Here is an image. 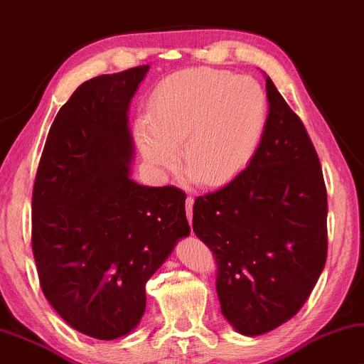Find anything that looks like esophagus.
<instances>
[{"mask_svg": "<svg viewBox=\"0 0 364 364\" xmlns=\"http://www.w3.org/2000/svg\"><path fill=\"white\" fill-rule=\"evenodd\" d=\"M193 203H194V199L191 196H188L186 198V215H188L189 225L193 224Z\"/></svg>", "mask_w": 364, "mask_h": 364, "instance_id": "esophagus-1", "label": "esophagus"}]
</instances>
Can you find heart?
<instances>
[{"label": "heart", "mask_w": 364, "mask_h": 364, "mask_svg": "<svg viewBox=\"0 0 364 364\" xmlns=\"http://www.w3.org/2000/svg\"><path fill=\"white\" fill-rule=\"evenodd\" d=\"M269 102L262 85L215 68H189L161 80L151 116L135 126L139 149L155 171L183 160L205 184H222L257 154L268 126Z\"/></svg>", "instance_id": "b5f03b06"}]
</instances>
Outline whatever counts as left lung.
Wrapping results in <instances>:
<instances>
[{"label": "left lung", "instance_id": "1", "mask_svg": "<svg viewBox=\"0 0 364 364\" xmlns=\"http://www.w3.org/2000/svg\"><path fill=\"white\" fill-rule=\"evenodd\" d=\"M268 126L250 164L198 196L193 230L215 259L220 311L262 335L294 317L327 259V189L299 116L267 77Z\"/></svg>", "mask_w": 364, "mask_h": 364}]
</instances>
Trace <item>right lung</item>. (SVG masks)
Masks as SVG:
<instances>
[{
	"label": "right lung",
	"instance_id": "add662e5",
	"mask_svg": "<svg viewBox=\"0 0 364 364\" xmlns=\"http://www.w3.org/2000/svg\"><path fill=\"white\" fill-rule=\"evenodd\" d=\"M149 65L80 85L48 130L32 189V253L43 296L97 340L129 333L145 286L189 234L184 194L129 178L127 107Z\"/></svg>",
	"mask_w": 364,
	"mask_h": 364
}]
</instances>
